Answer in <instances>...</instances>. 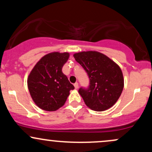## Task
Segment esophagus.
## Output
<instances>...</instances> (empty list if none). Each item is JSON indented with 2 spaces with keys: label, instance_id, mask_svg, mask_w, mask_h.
I'll return each mask as SVG.
<instances>
[{
  "label": "esophagus",
  "instance_id": "34e87169",
  "mask_svg": "<svg viewBox=\"0 0 152 152\" xmlns=\"http://www.w3.org/2000/svg\"><path fill=\"white\" fill-rule=\"evenodd\" d=\"M74 85L75 88H76V89H77V88H78V83H77V82H76V83H75Z\"/></svg>",
  "mask_w": 152,
  "mask_h": 152
}]
</instances>
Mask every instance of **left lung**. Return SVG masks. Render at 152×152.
<instances>
[{"mask_svg": "<svg viewBox=\"0 0 152 152\" xmlns=\"http://www.w3.org/2000/svg\"><path fill=\"white\" fill-rule=\"evenodd\" d=\"M75 60L88 74L90 86L78 93L86 105L96 111H105L116 104L124 86L121 68L107 56L96 50L74 54Z\"/></svg>", "mask_w": 152, "mask_h": 152, "instance_id": "left-lung-1", "label": "left lung"}]
</instances>
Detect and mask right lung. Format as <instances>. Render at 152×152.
Returning a JSON list of instances; mask_svg holds the SVG:
<instances>
[{
    "mask_svg": "<svg viewBox=\"0 0 152 152\" xmlns=\"http://www.w3.org/2000/svg\"><path fill=\"white\" fill-rule=\"evenodd\" d=\"M69 53L51 52L40 59L27 79L29 93L36 105L46 111H55L64 105L74 86L62 72Z\"/></svg>",
    "mask_w": 152,
    "mask_h": 152,
    "instance_id": "obj_1",
    "label": "right lung"
}]
</instances>
